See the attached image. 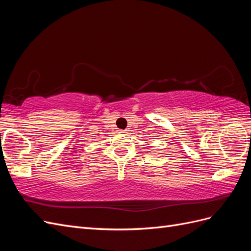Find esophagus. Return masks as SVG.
I'll return each instance as SVG.
<instances>
[{
  "label": "esophagus",
  "mask_w": 251,
  "mask_h": 251,
  "mask_svg": "<svg viewBox=\"0 0 251 251\" xmlns=\"http://www.w3.org/2000/svg\"><path fill=\"white\" fill-rule=\"evenodd\" d=\"M119 133H126V131H121V130H120V131H119Z\"/></svg>",
  "instance_id": "esophagus-1"
}]
</instances>
